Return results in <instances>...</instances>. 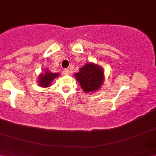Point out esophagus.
<instances>
[{
	"instance_id": "34e87169",
	"label": "esophagus",
	"mask_w": 156,
	"mask_h": 156,
	"mask_svg": "<svg viewBox=\"0 0 156 156\" xmlns=\"http://www.w3.org/2000/svg\"><path fill=\"white\" fill-rule=\"evenodd\" d=\"M69 69H64L63 70H62V73H63V74H65V75H68L69 74Z\"/></svg>"
}]
</instances>
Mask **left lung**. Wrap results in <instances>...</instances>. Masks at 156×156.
<instances>
[{
    "mask_svg": "<svg viewBox=\"0 0 156 156\" xmlns=\"http://www.w3.org/2000/svg\"><path fill=\"white\" fill-rule=\"evenodd\" d=\"M75 77L86 93L96 91L104 82L102 69L93 63L86 64L80 69V72L75 74Z\"/></svg>",
    "mask_w": 156,
    "mask_h": 156,
    "instance_id": "obj_1",
    "label": "left lung"
}]
</instances>
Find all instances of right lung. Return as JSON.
Returning a JSON list of instances; mask_svg holds the SVG:
<instances>
[{
	"instance_id": "obj_1",
	"label": "right lung",
	"mask_w": 156,
	"mask_h": 156,
	"mask_svg": "<svg viewBox=\"0 0 156 156\" xmlns=\"http://www.w3.org/2000/svg\"><path fill=\"white\" fill-rule=\"evenodd\" d=\"M58 76V73H51L46 71L44 74H41L39 76V85L42 87H48L51 82Z\"/></svg>"
}]
</instances>
